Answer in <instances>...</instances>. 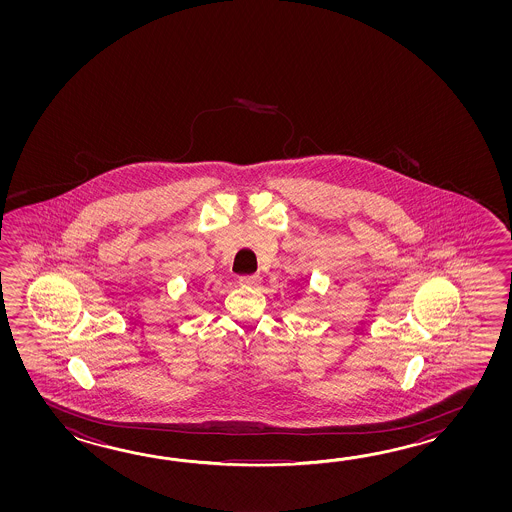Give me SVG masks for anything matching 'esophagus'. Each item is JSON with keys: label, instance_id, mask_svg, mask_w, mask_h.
<instances>
[{"label": "esophagus", "instance_id": "1", "mask_svg": "<svg viewBox=\"0 0 512 512\" xmlns=\"http://www.w3.org/2000/svg\"><path fill=\"white\" fill-rule=\"evenodd\" d=\"M261 278L260 276H241L240 285L243 287H251V289H256V287H260Z\"/></svg>", "mask_w": 512, "mask_h": 512}]
</instances>
